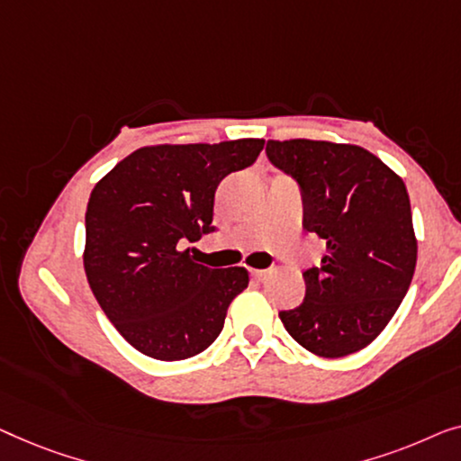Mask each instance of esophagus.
<instances>
[{"label":"esophagus","mask_w":461,"mask_h":461,"mask_svg":"<svg viewBox=\"0 0 461 461\" xmlns=\"http://www.w3.org/2000/svg\"><path fill=\"white\" fill-rule=\"evenodd\" d=\"M250 276L255 277V280H263V277L267 276V271H265V269H250Z\"/></svg>","instance_id":"esophagus-1"}]
</instances>
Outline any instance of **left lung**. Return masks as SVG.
I'll list each match as a JSON object with an SVG mask.
<instances>
[{
  "mask_svg": "<svg viewBox=\"0 0 461 461\" xmlns=\"http://www.w3.org/2000/svg\"><path fill=\"white\" fill-rule=\"evenodd\" d=\"M267 157L303 187V228L326 240L307 293L282 311L288 334L320 357L357 353L378 339L418 261L403 179L366 148L326 140H269Z\"/></svg>",
  "mask_w": 461,
  "mask_h": 461,
  "instance_id": "obj_1",
  "label": "left lung"
}]
</instances>
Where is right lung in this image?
Segmentation results:
<instances>
[{
	"label": "right lung",
	"mask_w": 461,
	"mask_h": 461,
	"mask_svg": "<svg viewBox=\"0 0 461 461\" xmlns=\"http://www.w3.org/2000/svg\"><path fill=\"white\" fill-rule=\"evenodd\" d=\"M263 146L257 138L144 146L95 184L83 267L102 311L140 353L190 359L221 334L249 271L209 269L184 246L215 230L217 185L255 163Z\"/></svg>",
	"instance_id": "right-lung-1"
}]
</instances>
